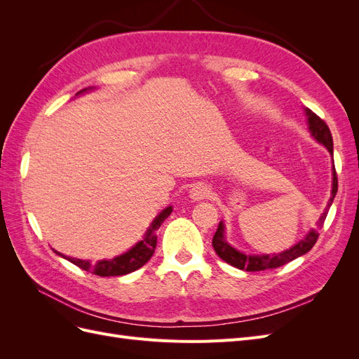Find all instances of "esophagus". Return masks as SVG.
I'll list each match as a JSON object with an SVG mask.
<instances>
[{"instance_id":"esophagus-1","label":"esophagus","mask_w":359,"mask_h":359,"mask_svg":"<svg viewBox=\"0 0 359 359\" xmlns=\"http://www.w3.org/2000/svg\"><path fill=\"white\" fill-rule=\"evenodd\" d=\"M210 196V187L205 186L202 182L194 184V186L190 189V198L193 201H202Z\"/></svg>"}]
</instances>
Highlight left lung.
<instances>
[{"label": "left lung", "instance_id": "8db88e82", "mask_svg": "<svg viewBox=\"0 0 359 359\" xmlns=\"http://www.w3.org/2000/svg\"><path fill=\"white\" fill-rule=\"evenodd\" d=\"M307 115V121H309V130L311 136L318 140L319 144L327 147L330 151V154L334 153L332 149V136L330 132V127L327 123L323 121L322 118H319L316 114L311 112L310 109H306ZM334 163V158H332ZM337 189H339V182H337V172L335 168H332V190H331V198L328 201L327 208L322 212L320 219L318 222V227L323 226L325 219H327V214L330 211V206L332 205V201L337 194ZM319 238V232L316 229H311L304 240H301L298 244L290 247L289 250H285V252L277 253V255H244L241 252H238L236 248H233L229 243L226 241L224 238V224L223 222L219 223V227H217V232L212 236V247L215 250V253L219 255L224 262L229 265L238 268V269H244V271H265V269H274L281 265H286L290 260L297 259L302 255H306L307 252L313 248V245L316 244Z\"/></svg>", "mask_w": 359, "mask_h": 359}]
</instances>
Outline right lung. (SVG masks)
Returning a JSON list of instances; mask_svg holds the SVG:
<instances>
[{
    "label": "right lung",
    "instance_id": "right-lung-1",
    "mask_svg": "<svg viewBox=\"0 0 359 359\" xmlns=\"http://www.w3.org/2000/svg\"><path fill=\"white\" fill-rule=\"evenodd\" d=\"M85 91H88V88H85L82 91H79L78 94H82ZM76 94V95H78ZM172 212V206H168V208L163 210L154 222L151 223V226L148 227V231L144 236L142 241H139L135 247H132L128 250L127 253L116 256L114 259H103L99 260V262L91 264L90 260H82V259H74V257H67L61 253H58L57 250H53L58 256L70 260L72 264H74L76 266L82 268L83 271H88L91 274L100 276V277H115V276H126L133 273V271L139 269L140 266H144L148 260L151 259V256L154 255V250L157 245V231L158 227L161 226V223L165 222L168 217Z\"/></svg>",
    "mask_w": 359,
    "mask_h": 359
}]
</instances>
